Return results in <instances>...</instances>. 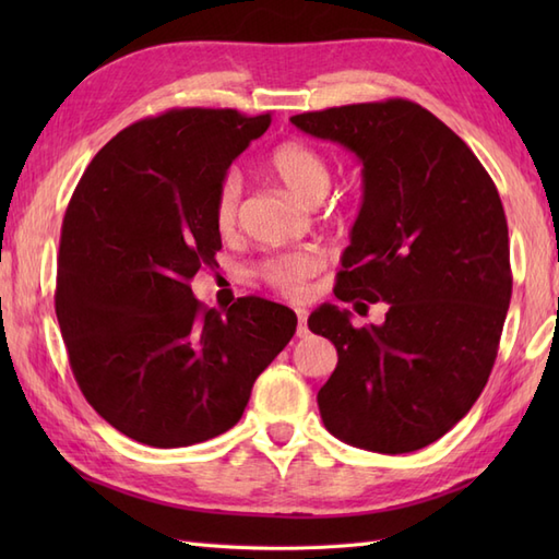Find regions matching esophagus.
<instances>
[{"label":"esophagus","mask_w":559,"mask_h":559,"mask_svg":"<svg viewBox=\"0 0 559 559\" xmlns=\"http://www.w3.org/2000/svg\"><path fill=\"white\" fill-rule=\"evenodd\" d=\"M295 312H298V336L305 338L310 334V329H307V310H295Z\"/></svg>","instance_id":"1"}]
</instances>
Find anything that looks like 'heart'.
Listing matches in <instances>:
<instances>
[{"label": "heart", "mask_w": 559, "mask_h": 559, "mask_svg": "<svg viewBox=\"0 0 559 559\" xmlns=\"http://www.w3.org/2000/svg\"><path fill=\"white\" fill-rule=\"evenodd\" d=\"M269 173L305 204L322 201L331 187V163L322 151L305 141H286L269 156ZM242 180L235 170L225 173L213 201V221L223 235H230L240 221ZM324 254L317 247H300L273 254L257 264V276L288 298H305L312 278L324 271Z\"/></svg>", "instance_id": "b5f03b06"}]
</instances>
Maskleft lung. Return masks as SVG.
I'll return each mask as SVG.
<instances>
[{
	"label": "left lung",
	"mask_w": 559,
	"mask_h": 559,
	"mask_svg": "<svg viewBox=\"0 0 559 559\" xmlns=\"http://www.w3.org/2000/svg\"><path fill=\"white\" fill-rule=\"evenodd\" d=\"M290 122L362 163V206L334 293L355 307L389 305L379 326L355 329L334 305L307 319L338 353L319 413L353 447L423 449L471 411L497 358L512 300L500 194L466 141L418 103L341 105Z\"/></svg>",
	"instance_id": "1"
}]
</instances>
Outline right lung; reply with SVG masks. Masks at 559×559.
Masks as SVG:
<instances>
[{
	"label": "right lung",
	"instance_id": "1",
	"mask_svg": "<svg viewBox=\"0 0 559 559\" xmlns=\"http://www.w3.org/2000/svg\"><path fill=\"white\" fill-rule=\"evenodd\" d=\"M271 115L180 108L105 144L64 213L55 312L81 394L141 444L206 442L242 418L288 346L293 310L240 298L206 310L189 281L216 264L213 201Z\"/></svg>",
	"mask_w": 559,
	"mask_h": 559
}]
</instances>
